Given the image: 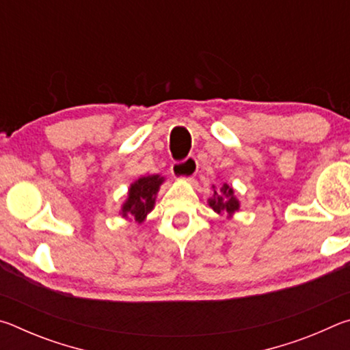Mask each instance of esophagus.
<instances>
[{
    "mask_svg": "<svg viewBox=\"0 0 350 350\" xmlns=\"http://www.w3.org/2000/svg\"><path fill=\"white\" fill-rule=\"evenodd\" d=\"M199 163L196 161V157L189 156L187 157L183 162H174L171 165V173H173L174 177L177 179H193L198 173Z\"/></svg>",
    "mask_w": 350,
    "mask_h": 350,
    "instance_id": "obj_1",
    "label": "esophagus"
}]
</instances>
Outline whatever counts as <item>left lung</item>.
I'll use <instances>...</instances> for the list:
<instances>
[{
	"label": "left lung",
	"mask_w": 350,
	"mask_h": 350,
	"mask_svg": "<svg viewBox=\"0 0 350 350\" xmlns=\"http://www.w3.org/2000/svg\"><path fill=\"white\" fill-rule=\"evenodd\" d=\"M208 204L213 210L219 213V215H221V213L233 215L234 211L239 210V202L238 199L234 198L233 188L228 187L227 183H224V187L221 188V193H217L215 189V194H213L211 199H208Z\"/></svg>",
	"instance_id": "1"
}]
</instances>
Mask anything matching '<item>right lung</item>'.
<instances>
[{"mask_svg":"<svg viewBox=\"0 0 350 350\" xmlns=\"http://www.w3.org/2000/svg\"><path fill=\"white\" fill-rule=\"evenodd\" d=\"M162 182L163 177L159 174L140 177L139 180H135L129 188L126 202L122 206L123 217L134 216L137 222L144 221L148 213L152 210L154 202H156V194Z\"/></svg>","mask_w":350,"mask_h":350,"instance_id":"right-lung-1","label":"right lung"}]
</instances>
